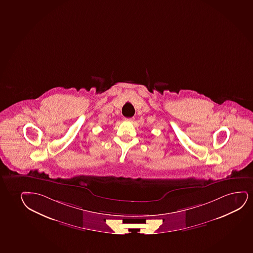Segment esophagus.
I'll return each instance as SVG.
<instances>
[{
    "label": "esophagus",
    "instance_id": "esophagus-1",
    "mask_svg": "<svg viewBox=\"0 0 253 253\" xmlns=\"http://www.w3.org/2000/svg\"><path fill=\"white\" fill-rule=\"evenodd\" d=\"M124 120H125L126 122H131L134 121V118H133V117H131V118H125Z\"/></svg>",
    "mask_w": 253,
    "mask_h": 253
}]
</instances>
